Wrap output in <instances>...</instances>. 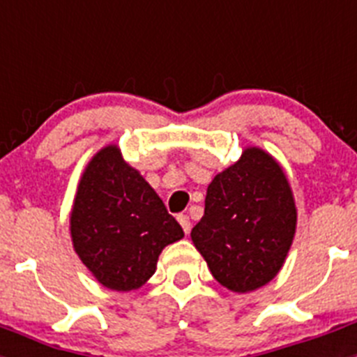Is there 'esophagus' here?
<instances>
[{
    "label": "esophagus",
    "instance_id": "esophagus-1",
    "mask_svg": "<svg viewBox=\"0 0 357 357\" xmlns=\"http://www.w3.org/2000/svg\"><path fill=\"white\" fill-rule=\"evenodd\" d=\"M176 220H178V223H181V225H182L184 232H185V234H188L189 229H191V222H189L188 214H178V216H176Z\"/></svg>",
    "mask_w": 357,
    "mask_h": 357
}]
</instances>
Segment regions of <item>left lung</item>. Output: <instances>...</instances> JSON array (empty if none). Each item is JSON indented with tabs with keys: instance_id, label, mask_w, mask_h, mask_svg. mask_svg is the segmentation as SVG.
Returning <instances> with one entry per match:
<instances>
[{
	"instance_id": "1",
	"label": "left lung",
	"mask_w": 357,
	"mask_h": 357,
	"mask_svg": "<svg viewBox=\"0 0 357 357\" xmlns=\"http://www.w3.org/2000/svg\"><path fill=\"white\" fill-rule=\"evenodd\" d=\"M296 209L284 172L259 148L214 176L191 239L214 279L238 293L277 275L291 247Z\"/></svg>"
}]
</instances>
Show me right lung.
I'll return each mask as SVG.
<instances>
[{
  "label": "right lung",
  "instance_id": "1",
  "mask_svg": "<svg viewBox=\"0 0 357 357\" xmlns=\"http://www.w3.org/2000/svg\"><path fill=\"white\" fill-rule=\"evenodd\" d=\"M71 238L82 263L105 288L130 291L153 275L162 248L184 238V230L118 148L107 146L82 176Z\"/></svg>",
  "mask_w": 357,
  "mask_h": 357
}]
</instances>
